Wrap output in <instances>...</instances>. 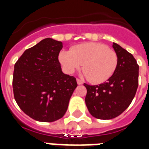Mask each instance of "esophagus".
Segmentation results:
<instances>
[{
    "mask_svg": "<svg viewBox=\"0 0 149 149\" xmlns=\"http://www.w3.org/2000/svg\"><path fill=\"white\" fill-rule=\"evenodd\" d=\"M77 84H79V85H81V84H84V82L82 81L81 79H77Z\"/></svg>",
    "mask_w": 149,
    "mask_h": 149,
    "instance_id": "1",
    "label": "esophagus"
}]
</instances>
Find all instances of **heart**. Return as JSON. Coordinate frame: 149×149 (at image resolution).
Here are the masks:
<instances>
[{
    "label": "heart",
    "instance_id": "b5f03b06",
    "mask_svg": "<svg viewBox=\"0 0 149 149\" xmlns=\"http://www.w3.org/2000/svg\"><path fill=\"white\" fill-rule=\"evenodd\" d=\"M58 59L64 71L69 74L82 65L86 79L93 84H102L110 79L118 65L116 52L99 42L84 43L75 45L70 51L63 50Z\"/></svg>",
    "mask_w": 149,
    "mask_h": 149
}]
</instances>
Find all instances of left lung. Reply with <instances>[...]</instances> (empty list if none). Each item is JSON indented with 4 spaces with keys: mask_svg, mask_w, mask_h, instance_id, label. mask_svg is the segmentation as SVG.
Returning <instances> with one entry per match:
<instances>
[{
    "mask_svg": "<svg viewBox=\"0 0 149 149\" xmlns=\"http://www.w3.org/2000/svg\"><path fill=\"white\" fill-rule=\"evenodd\" d=\"M118 56V65L107 81L91 86L84 84L85 102L89 112L98 119L109 120L118 117L129 107L139 86V66L132 54L113 43Z\"/></svg>",
    "mask_w": 149,
    "mask_h": 149,
    "instance_id": "obj_1",
    "label": "left lung"
}]
</instances>
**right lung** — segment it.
I'll use <instances>...</instances> for the list:
<instances>
[{
	"instance_id": "1",
	"label": "right lung",
	"mask_w": 149,
	"mask_h": 149,
	"mask_svg": "<svg viewBox=\"0 0 149 149\" xmlns=\"http://www.w3.org/2000/svg\"><path fill=\"white\" fill-rule=\"evenodd\" d=\"M63 43L43 39L24 52L15 64L14 97L23 112L42 122L63 118L77 86L74 77L62 72L58 54Z\"/></svg>"
}]
</instances>
